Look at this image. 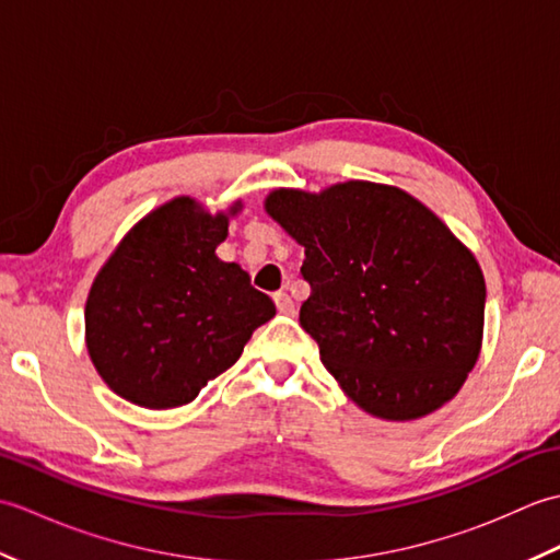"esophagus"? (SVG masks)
Listing matches in <instances>:
<instances>
[{"mask_svg": "<svg viewBox=\"0 0 560 560\" xmlns=\"http://www.w3.org/2000/svg\"><path fill=\"white\" fill-rule=\"evenodd\" d=\"M273 303H277V311L283 315H293L295 313V305L291 301V295L287 291H277L273 293Z\"/></svg>", "mask_w": 560, "mask_h": 560, "instance_id": "1", "label": "esophagus"}]
</instances>
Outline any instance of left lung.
Listing matches in <instances>:
<instances>
[{"mask_svg": "<svg viewBox=\"0 0 560 560\" xmlns=\"http://www.w3.org/2000/svg\"><path fill=\"white\" fill-rule=\"evenodd\" d=\"M267 211L305 247L301 327L368 413L419 419L457 395L479 359L486 283L431 209L397 187L277 189Z\"/></svg>", "mask_w": 560, "mask_h": 560, "instance_id": "8db88e82", "label": "left lung"}]
</instances>
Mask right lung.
Here are the masks:
<instances>
[{
    "label": "right lung",
    "mask_w": 560,
    "mask_h": 560,
    "mask_svg": "<svg viewBox=\"0 0 560 560\" xmlns=\"http://www.w3.org/2000/svg\"><path fill=\"white\" fill-rule=\"evenodd\" d=\"M225 235V213L211 217L177 197L105 261L86 301V347L120 397L149 409L192 401L277 315L247 271L217 257Z\"/></svg>",
    "instance_id": "obj_1"
}]
</instances>
